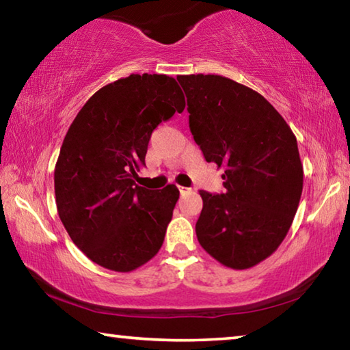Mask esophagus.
<instances>
[{"label": "esophagus", "instance_id": "obj_1", "mask_svg": "<svg viewBox=\"0 0 350 350\" xmlns=\"http://www.w3.org/2000/svg\"><path fill=\"white\" fill-rule=\"evenodd\" d=\"M179 191H180V196H187V194H189L193 191L191 188H187V187H179Z\"/></svg>", "mask_w": 350, "mask_h": 350}]
</instances>
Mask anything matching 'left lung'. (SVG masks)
Wrapping results in <instances>:
<instances>
[{
	"label": "left lung",
	"instance_id": "8db88e82",
	"mask_svg": "<svg viewBox=\"0 0 350 350\" xmlns=\"http://www.w3.org/2000/svg\"><path fill=\"white\" fill-rule=\"evenodd\" d=\"M189 131L206 162L224 167L222 194L200 189L199 244L225 267L245 270L276 252L303 193L292 129L259 92L222 75H179Z\"/></svg>",
	"mask_w": 350,
	"mask_h": 350
}]
</instances>
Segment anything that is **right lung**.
I'll use <instances>...</instances> for the list:
<instances>
[{
  "label": "right lung",
  "instance_id": "obj_1",
  "mask_svg": "<svg viewBox=\"0 0 350 350\" xmlns=\"http://www.w3.org/2000/svg\"><path fill=\"white\" fill-rule=\"evenodd\" d=\"M183 109L173 77L131 74L98 90L74 118L55 163V202L92 262L126 273L161 250L179 189H146L135 179L151 133Z\"/></svg>",
  "mask_w": 350,
  "mask_h": 350
}]
</instances>
